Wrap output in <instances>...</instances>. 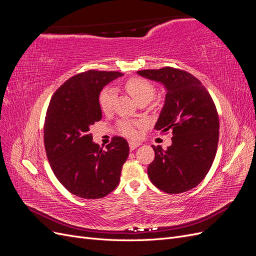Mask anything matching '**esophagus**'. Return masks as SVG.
Wrapping results in <instances>:
<instances>
[{
    "instance_id": "obj_1",
    "label": "esophagus",
    "mask_w": 256,
    "mask_h": 256,
    "mask_svg": "<svg viewBox=\"0 0 256 256\" xmlns=\"http://www.w3.org/2000/svg\"><path fill=\"white\" fill-rule=\"evenodd\" d=\"M141 144L138 143V142H132V141H130L129 142V148H130V150H134L136 147H138L140 146Z\"/></svg>"
}]
</instances>
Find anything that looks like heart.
Instances as JSON below:
<instances>
[{
	"label": "heart",
	"instance_id": "b5f03b06",
	"mask_svg": "<svg viewBox=\"0 0 256 256\" xmlns=\"http://www.w3.org/2000/svg\"><path fill=\"white\" fill-rule=\"evenodd\" d=\"M125 88L128 92V94L134 99V102H147L148 104L154 95V88L152 83L141 78H132L128 80L125 83ZM115 99V92L112 88H104L99 94V106L102 112L108 113L110 112L113 102ZM120 130L124 134L130 138H136L138 132L136 129V125L131 122H120Z\"/></svg>",
	"mask_w": 256,
	"mask_h": 256
}]
</instances>
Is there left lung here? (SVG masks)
<instances>
[{
    "label": "left lung",
    "instance_id": "obj_1",
    "mask_svg": "<svg viewBox=\"0 0 256 256\" xmlns=\"http://www.w3.org/2000/svg\"><path fill=\"white\" fill-rule=\"evenodd\" d=\"M166 90L154 129L172 131L166 150L152 145L154 159L147 168L150 182L174 194L202 182L210 170L219 141V118L208 90L191 74L172 67L138 72Z\"/></svg>",
    "mask_w": 256,
    "mask_h": 256
}]
</instances>
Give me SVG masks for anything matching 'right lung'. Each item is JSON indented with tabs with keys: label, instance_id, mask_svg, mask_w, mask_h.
Returning a JSON list of instances; mask_svg holds the SVG:
<instances>
[{
	"label": "right lung",
	"instance_id": "obj_1",
	"mask_svg": "<svg viewBox=\"0 0 256 256\" xmlns=\"http://www.w3.org/2000/svg\"><path fill=\"white\" fill-rule=\"evenodd\" d=\"M122 74L88 70L67 80L54 92L46 114L44 142L54 175L72 194L100 198L120 182L129 154L124 138L114 136L102 150L90 128L102 118L99 94Z\"/></svg>",
	"mask_w": 256,
	"mask_h": 256
}]
</instances>
